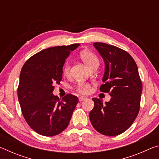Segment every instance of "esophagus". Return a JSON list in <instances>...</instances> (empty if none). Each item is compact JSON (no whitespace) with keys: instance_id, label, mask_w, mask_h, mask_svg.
<instances>
[{"instance_id":"obj_1","label":"esophagus","mask_w":159,"mask_h":159,"mask_svg":"<svg viewBox=\"0 0 159 159\" xmlns=\"http://www.w3.org/2000/svg\"><path fill=\"white\" fill-rule=\"evenodd\" d=\"M85 99H87L85 97H80V98H79V102H82L83 100H85Z\"/></svg>"}]
</instances>
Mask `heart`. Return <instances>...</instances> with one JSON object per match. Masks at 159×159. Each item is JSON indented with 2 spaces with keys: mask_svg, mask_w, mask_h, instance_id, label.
Masks as SVG:
<instances>
[{
  "mask_svg": "<svg viewBox=\"0 0 159 159\" xmlns=\"http://www.w3.org/2000/svg\"><path fill=\"white\" fill-rule=\"evenodd\" d=\"M80 57L82 61L85 63L88 68L90 69L94 66L99 65V60L93 52L88 50H83L80 54ZM70 74V65L69 63H66L63 67V74L68 76ZM90 85L88 83L80 82L77 85L76 90L78 92L83 94H87L90 92Z\"/></svg>",
  "mask_w": 159,
  "mask_h": 159,
  "instance_id": "1",
  "label": "heart"
}]
</instances>
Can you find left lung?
Listing matches in <instances>:
<instances>
[{
	"label": "left lung",
	"mask_w": 159,
	"mask_h": 159,
	"mask_svg": "<svg viewBox=\"0 0 159 159\" xmlns=\"http://www.w3.org/2000/svg\"><path fill=\"white\" fill-rule=\"evenodd\" d=\"M104 61L100 91L109 93L105 104L93 98L94 108L89 114L93 128L99 133L116 136L130 127L138 114L142 90L138 68L125 50L104 43H94Z\"/></svg>",
	"instance_id": "1"
}]
</instances>
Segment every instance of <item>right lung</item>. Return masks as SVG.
<instances>
[{
	"label": "right lung",
	"instance_id": "add662e5",
	"mask_svg": "<svg viewBox=\"0 0 159 159\" xmlns=\"http://www.w3.org/2000/svg\"><path fill=\"white\" fill-rule=\"evenodd\" d=\"M79 46L77 43L41 50L21 70L17 95L21 112L29 125L41 135L55 136L65 130L79 102L71 94L60 99L52 93L54 84L62 79L66 59Z\"/></svg>",
	"mask_w": 159,
	"mask_h": 159
}]
</instances>
